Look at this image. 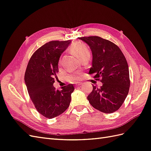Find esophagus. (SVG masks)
Returning <instances> with one entry per match:
<instances>
[{"mask_svg": "<svg viewBox=\"0 0 151 151\" xmlns=\"http://www.w3.org/2000/svg\"><path fill=\"white\" fill-rule=\"evenodd\" d=\"M82 85H83V83H80L79 82V83H76V86H82Z\"/></svg>", "mask_w": 151, "mask_h": 151, "instance_id": "obj_1", "label": "esophagus"}]
</instances>
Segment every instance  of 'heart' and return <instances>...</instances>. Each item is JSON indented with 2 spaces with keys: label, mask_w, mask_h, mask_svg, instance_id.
Segmentation results:
<instances>
[{
  "label": "heart",
  "mask_w": 151,
  "mask_h": 151,
  "mask_svg": "<svg viewBox=\"0 0 151 151\" xmlns=\"http://www.w3.org/2000/svg\"><path fill=\"white\" fill-rule=\"evenodd\" d=\"M72 50L73 53H75L79 58L86 54H90V50L88 47L83 43H76L72 47ZM79 77V73H75L69 76V79L71 81L78 79Z\"/></svg>",
  "instance_id": "1"
}]
</instances>
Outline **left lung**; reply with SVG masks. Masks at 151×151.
<instances>
[{
  "label": "left lung",
  "instance_id": "8db88e82",
  "mask_svg": "<svg viewBox=\"0 0 151 151\" xmlns=\"http://www.w3.org/2000/svg\"><path fill=\"white\" fill-rule=\"evenodd\" d=\"M79 39L90 46L93 55L89 74L102 83L101 88L93 85L87 99L99 111L111 113L117 111L127 97L130 86L129 72L124 54L116 44L97 36Z\"/></svg>",
  "mask_w": 151,
  "mask_h": 151
}]
</instances>
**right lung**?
<instances>
[{
  "label": "right lung",
  "instance_id": "1",
  "mask_svg": "<svg viewBox=\"0 0 151 151\" xmlns=\"http://www.w3.org/2000/svg\"><path fill=\"white\" fill-rule=\"evenodd\" d=\"M70 42L54 40L44 44L32 55L25 72L29 97L36 110L47 119L60 115L71 101V93L74 90L72 84L60 90L53 86L58 78L59 59Z\"/></svg>",
  "mask_w": 151,
  "mask_h": 151
}]
</instances>
